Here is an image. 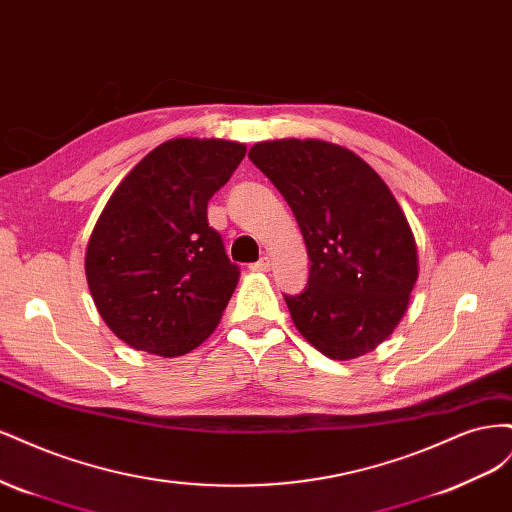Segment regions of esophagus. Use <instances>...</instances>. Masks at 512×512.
<instances>
[{
    "label": "esophagus",
    "mask_w": 512,
    "mask_h": 512,
    "mask_svg": "<svg viewBox=\"0 0 512 512\" xmlns=\"http://www.w3.org/2000/svg\"><path fill=\"white\" fill-rule=\"evenodd\" d=\"M250 269L252 271H260V273H265V271H269L271 269V260L265 256V258H260L258 262H254V265H250Z\"/></svg>",
    "instance_id": "1"
}]
</instances>
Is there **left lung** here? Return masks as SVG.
<instances>
[{
    "instance_id": "1",
    "label": "left lung",
    "mask_w": 512,
    "mask_h": 512,
    "mask_svg": "<svg viewBox=\"0 0 512 512\" xmlns=\"http://www.w3.org/2000/svg\"><path fill=\"white\" fill-rule=\"evenodd\" d=\"M250 160L286 198L301 228L309 277L284 294L294 327L329 359H356L393 333L418 277L416 243L380 175L333 143L269 141Z\"/></svg>"
}]
</instances>
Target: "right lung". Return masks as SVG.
<instances>
[{
    "instance_id": "obj_1",
    "label": "right lung",
    "mask_w": 512,
    "mask_h": 512,
    "mask_svg": "<svg viewBox=\"0 0 512 512\" xmlns=\"http://www.w3.org/2000/svg\"><path fill=\"white\" fill-rule=\"evenodd\" d=\"M245 158L218 138L162 143L123 179L91 232L85 273L100 316L128 346L181 356L215 331L239 282L207 203Z\"/></svg>"
}]
</instances>
